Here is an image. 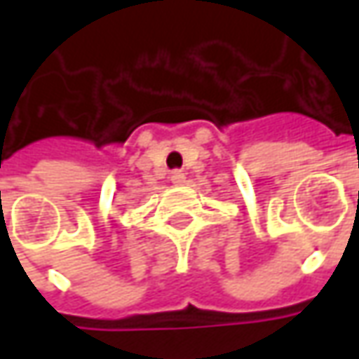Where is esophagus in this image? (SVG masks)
I'll return each mask as SVG.
<instances>
[{"mask_svg":"<svg viewBox=\"0 0 359 359\" xmlns=\"http://www.w3.org/2000/svg\"><path fill=\"white\" fill-rule=\"evenodd\" d=\"M170 180H172V184H175V186H182V184L186 182V175L180 172V170H175V172H172V175H170Z\"/></svg>","mask_w":359,"mask_h":359,"instance_id":"34e87169","label":"esophagus"}]
</instances>
